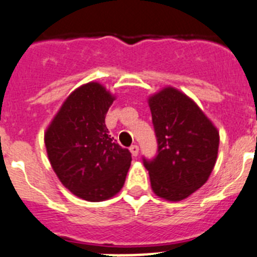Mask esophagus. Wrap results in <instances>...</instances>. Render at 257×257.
I'll use <instances>...</instances> for the list:
<instances>
[{
  "instance_id": "esophagus-1",
  "label": "esophagus",
  "mask_w": 257,
  "mask_h": 257,
  "mask_svg": "<svg viewBox=\"0 0 257 257\" xmlns=\"http://www.w3.org/2000/svg\"><path fill=\"white\" fill-rule=\"evenodd\" d=\"M131 153H132V156H133V157L138 156V153H139V147L136 146V144H134V146H132V147H131Z\"/></svg>"
}]
</instances>
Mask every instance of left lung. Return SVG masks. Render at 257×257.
<instances>
[{
	"instance_id": "obj_1",
	"label": "left lung",
	"mask_w": 257,
	"mask_h": 257,
	"mask_svg": "<svg viewBox=\"0 0 257 257\" xmlns=\"http://www.w3.org/2000/svg\"><path fill=\"white\" fill-rule=\"evenodd\" d=\"M158 156L144 159L154 195L178 202L200 189L217 161L220 133L195 100L168 85L148 96Z\"/></svg>"
}]
</instances>
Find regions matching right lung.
Here are the masks:
<instances>
[{
	"label": "right lung",
	"instance_id": "obj_1",
	"mask_svg": "<svg viewBox=\"0 0 257 257\" xmlns=\"http://www.w3.org/2000/svg\"><path fill=\"white\" fill-rule=\"evenodd\" d=\"M116 96L98 81L69 94L45 131L50 164L64 187L89 202L118 195L132 154L109 136L105 116Z\"/></svg>",
	"mask_w": 257,
	"mask_h": 257
}]
</instances>
